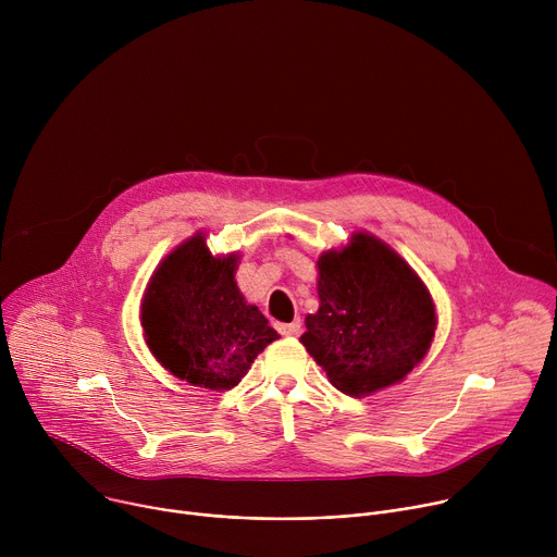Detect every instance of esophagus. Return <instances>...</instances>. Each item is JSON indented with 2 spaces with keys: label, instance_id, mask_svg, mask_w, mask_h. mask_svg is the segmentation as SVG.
Masks as SVG:
<instances>
[{
  "label": "esophagus",
  "instance_id": "esophagus-1",
  "mask_svg": "<svg viewBox=\"0 0 557 557\" xmlns=\"http://www.w3.org/2000/svg\"><path fill=\"white\" fill-rule=\"evenodd\" d=\"M275 329L280 331V335L290 337V335H299V331H301V322L297 320V322H290V324H277Z\"/></svg>",
  "mask_w": 557,
  "mask_h": 557
}]
</instances>
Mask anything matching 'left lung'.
Returning <instances> with one entry per match:
<instances>
[{
    "instance_id": "left-lung-1",
    "label": "left lung",
    "mask_w": 557,
    "mask_h": 557,
    "mask_svg": "<svg viewBox=\"0 0 557 557\" xmlns=\"http://www.w3.org/2000/svg\"><path fill=\"white\" fill-rule=\"evenodd\" d=\"M320 310L306 317L301 344L344 394L401 381L428 352L436 314L417 273L374 235L317 260Z\"/></svg>"
}]
</instances>
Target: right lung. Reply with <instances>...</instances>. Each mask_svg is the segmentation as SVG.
Masks as SVG:
<instances>
[{
	"instance_id": "obj_1",
	"label": "right lung",
	"mask_w": 557,
	"mask_h": 557,
	"mask_svg": "<svg viewBox=\"0 0 557 557\" xmlns=\"http://www.w3.org/2000/svg\"><path fill=\"white\" fill-rule=\"evenodd\" d=\"M237 256L213 258L202 233L168 256L147 286L140 324L153 357L191 385L231 389L280 335L235 284Z\"/></svg>"
}]
</instances>
